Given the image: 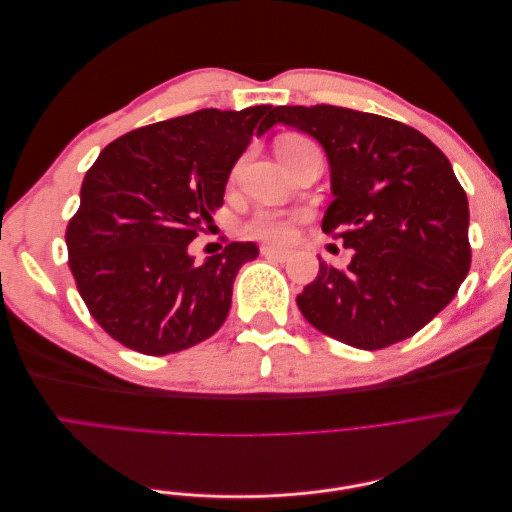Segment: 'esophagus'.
Masks as SVG:
<instances>
[{"label":"esophagus","mask_w":512,"mask_h":512,"mask_svg":"<svg viewBox=\"0 0 512 512\" xmlns=\"http://www.w3.org/2000/svg\"><path fill=\"white\" fill-rule=\"evenodd\" d=\"M260 254L265 256V258L280 260V262H284V260H288V258H290V252H288V250H280V247H271V245H265V247H262Z\"/></svg>","instance_id":"esophagus-1"}]
</instances>
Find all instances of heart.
I'll return each instance as SVG.
<instances>
[{"label": "heart", "mask_w": 512, "mask_h": 512, "mask_svg": "<svg viewBox=\"0 0 512 512\" xmlns=\"http://www.w3.org/2000/svg\"><path fill=\"white\" fill-rule=\"evenodd\" d=\"M305 147H312V143L305 141V138L299 136H286L277 145V151L284 162H288L294 153L303 151ZM245 158H239L237 164L232 166L230 177L237 179L241 175ZM307 218V211H273V209H258L250 222L245 224L247 235H252L262 241H271V243H288L294 237V228H297L299 222Z\"/></svg>", "instance_id": "obj_1"}]
</instances>
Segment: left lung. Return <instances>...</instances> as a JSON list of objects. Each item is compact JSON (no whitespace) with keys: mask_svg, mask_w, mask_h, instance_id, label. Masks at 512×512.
I'll use <instances>...</instances> for the list:
<instances>
[{"mask_svg":"<svg viewBox=\"0 0 512 512\" xmlns=\"http://www.w3.org/2000/svg\"><path fill=\"white\" fill-rule=\"evenodd\" d=\"M275 119L327 151L335 200L322 230L344 239L346 269L320 260L297 297L337 342L380 350L421 331L453 301L472 262L468 196L453 166L406 123L344 106H277Z\"/></svg>","mask_w":512,"mask_h":512,"instance_id":"left-lung-1","label":"left lung"}]
</instances>
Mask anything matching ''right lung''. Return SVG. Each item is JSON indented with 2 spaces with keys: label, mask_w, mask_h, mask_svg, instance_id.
<instances>
[{
  "label": "right lung",
  "mask_w": 512,
  "mask_h": 512,
  "mask_svg": "<svg viewBox=\"0 0 512 512\" xmlns=\"http://www.w3.org/2000/svg\"><path fill=\"white\" fill-rule=\"evenodd\" d=\"M277 106L203 108L151 123L106 145L87 170L66 228L68 265L100 327L149 356L192 348L218 331L232 284L254 243H228L196 265L188 245L224 205V190L254 132Z\"/></svg>",
  "instance_id": "obj_1"
}]
</instances>
